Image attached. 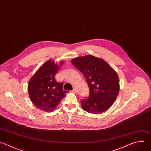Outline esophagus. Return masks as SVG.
<instances>
[{
    "label": "esophagus",
    "instance_id": "1",
    "mask_svg": "<svg viewBox=\"0 0 151 151\" xmlns=\"http://www.w3.org/2000/svg\"><path fill=\"white\" fill-rule=\"evenodd\" d=\"M72 92L73 93H77V90H76V88H74V89L72 91Z\"/></svg>",
    "mask_w": 151,
    "mask_h": 151
}]
</instances>
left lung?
I'll return each instance as SVG.
<instances>
[{"mask_svg":"<svg viewBox=\"0 0 151 151\" xmlns=\"http://www.w3.org/2000/svg\"><path fill=\"white\" fill-rule=\"evenodd\" d=\"M72 63L84 75L90 90L88 97L81 101L82 109L94 114L109 109L119 91L117 73L104 60L91 55L75 58Z\"/></svg>","mask_w":151,"mask_h":151,"instance_id":"1","label":"left lung"}]
</instances>
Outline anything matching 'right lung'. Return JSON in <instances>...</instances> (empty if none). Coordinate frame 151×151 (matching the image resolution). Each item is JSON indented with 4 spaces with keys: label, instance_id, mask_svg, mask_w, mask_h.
Returning a JSON list of instances; mask_svg holds the SVG:
<instances>
[{
    "label": "right lung",
    "instance_id": "right-lung-1",
    "mask_svg": "<svg viewBox=\"0 0 151 151\" xmlns=\"http://www.w3.org/2000/svg\"><path fill=\"white\" fill-rule=\"evenodd\" d=\"M63 64L61 62L60 66ZM59 69L54 61L48 60L30 79L28 91L32 103L38 109L52 112L68 91L63 90V82H58L55 76Z\"/></svg>",
    "mask_w": 151,
    "mask_h": 151
}]
</instances>
